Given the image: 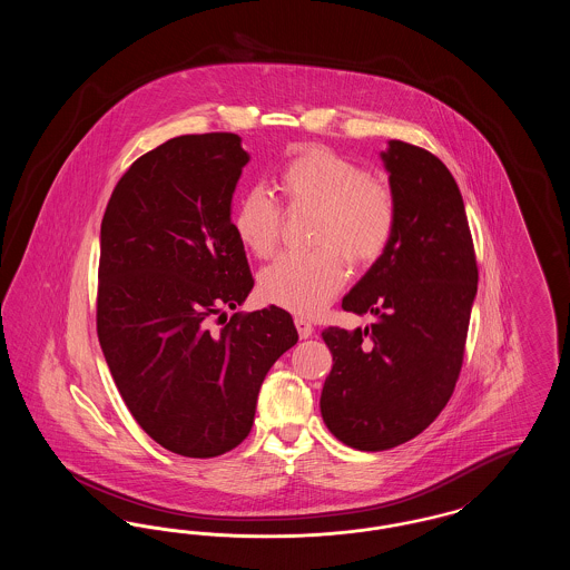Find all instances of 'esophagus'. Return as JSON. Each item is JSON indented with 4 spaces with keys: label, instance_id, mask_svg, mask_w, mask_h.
<instances>
[{
    "label": "esophagus",
    "instance_id": "34e87169",
    "mask_svg": "<svg viewBox=\"0 0 570 570\" xmlns=\"http://www.w3.org/2000/svg\"><path fill=\"white\" fill-rule=\"evenodd\" d=\"M295 325H297L298 335L305 340V337H309L312 333H314V325L307 321V318H303V316H297L295 318Z\"/></svg>",
    "mask_w": 570,
    "mask_h": 570
}]
</instances>
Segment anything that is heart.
<instances>
[{
    "label": "heart",
    "instance_id": "heart-1",
    "mask_svg": "<svg viewBox=\"0 0 570 570\" xmlns=\"http://www.w3.org/2000/svg\"><path fill=\"white\" fill-rule=\"evenodd\" d=\"M286 212H314L309 254H286L261 273V295L295 314H318L346 282V263H376L395 237L400 203L393 186L361 164L328 149L303 147L275 173ZM284 212L263 188L242 191L230 226L256 258H269L279 244Z\"/></svg>",
    "mask_w": 570,
    "mask_h": 570
}]
</instances>
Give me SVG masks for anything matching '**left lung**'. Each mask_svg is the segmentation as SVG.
I'll return each instance as SVG.
<instances>
[{"label": "left lung", "instance_id": "obj_1", "mask_svg": "<svg viewBox=\"0 0 570 570\" xmlns=\"http://www.w3.org/2000/svg\"><path fill=\"white\" fill-rule=\"evenodd\" d=\"M400 219L389 249L342 301L374 325L323 331L333 367L321 412L358 451H386L434 423L460 379L479 267L451 170L416 145L382 154Z\"/></svg>", "mask_w": 570, "mask_h": 570}]
</instances>
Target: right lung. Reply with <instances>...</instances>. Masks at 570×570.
Returning <instances> with one entry per match:
<instances>
[{"label": "right lung", "instance_id": "obj_1", "mask_svg": "<svg viewBox=\"0 0 570 570\" xmlns=\"http://www.w3.org/2000/svg\"><path fill=\"white\" fill-rule=\"evenodd\" d=\"M247 160L233 132L170 138L121 175L102 217V353L136 423L184 458L244 442L263 380L298 340L293 316L275 305L210 326L254 286L230 226Z\"/></svg>", "mask_w": 570, "mask_h": 570}]
</instances>
